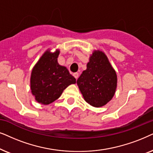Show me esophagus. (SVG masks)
Here are the masks:
<instances>
[{
	"instance_id": "esophagus-1",
	"label": "esophagus",
	"mask_w": 153,
	"mask_h": 153,
	"mask_svg": "<svg viewBox=\"0 0 153 153\" xmlns=\"http://www.w3.org/2000/svg\"><path fill=\"white\" fill-rule=\"evenodd\" d=\"M73 76H74L75 77V79H77V78H78V76H79V74H78V73H73Z\"/></svg>"
}]
</instances>
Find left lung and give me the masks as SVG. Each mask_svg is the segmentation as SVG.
Here are the masks:
<instances>
[{
    "mask_svg": "<svg viewBox=\"0 0 153 153\" xmlns=\"http://www.w3.org/2000/svg\"><path fill=\"white\" fill-rule=\"evenodd\" d=\"M115 71L102 51L94 50L87 69L77 80L85 101L94 107H102L113 99L117 88Z\"/></svg>",
    "mask_w": 153,
    "mask_h": 153,
    "instance_id": "1",
    "label": "left lung"
}]
</instances>
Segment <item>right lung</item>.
I'll return each instance as SVG.
<instances>
[{"label": "right lung", "instance_id": "right-lung-1", "mask_svg": "<svg viewBox=\"0 0 153 153\" xmlns=\"http://www.w3.org/2000/svg\"><path fill=\"white\" fill-rule=\"evenodd\" d=\"M59 52L58 49L54 52L48 49L32 69L30 80L31 93L41 104L54 102L67 87L76 82L66 67L59 64Z\"/></svg>", "mask_w": 153, "mask_h": 153}]
</instances>
